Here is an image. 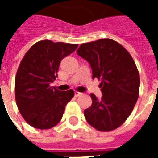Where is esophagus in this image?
Listing matches in <instances>:
<instances>
[{"label": "esophagus", "instance_id": "34e87169", "mask_svg": "<svg viewBox=\"0 0 158 158\" xmlns=\"http://www.w3.org/2000/svg\"><path fill=\"white\" fill-rule=\"evenodd\" d=\"M81 95H82V93L79 92V91H75V92H74V96H75V97H79V96H81Z\"/></svg>", "mask_w": 158, "mask_h": 158}]
</instances>
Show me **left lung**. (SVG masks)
I'll use <instances>...</instances> for the list:
<instances>
[{"label":"left lung","instance_id":"obj_1","mask_svg":"<svg viewBox=\"0 0 158 158\" xmlns=\"http://www.w3.org/2000/svg\"><path fill=\"white\" fill-rule=\"evenodd\" d=\"M77 54L92 69V79L102 82V100L90 94L92 105L84 115L89 125L108 132L125 122L139 97V74L129 52L118 42L101 39L81 44Z\"/></svg>","mask_w":158,"mask_h":158}]
</instances>
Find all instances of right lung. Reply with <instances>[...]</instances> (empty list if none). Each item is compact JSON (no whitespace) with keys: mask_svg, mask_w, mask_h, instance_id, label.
<instances>
[{"mask_svg":"<svg viewBox=\"0 0 158 158\" xmlns=\"http://www.w3.org/2000/svg\"><path fill=\"white\" fill-rule=\"evenodd\" d=\"M78 45L43 40L33 45L23 57L15 77V99L21 115L30 126L48 129L61 121L74 91H60L50 84L57 76L61 61Z\"/></svg>","mask_w":158,"mask_h":158,"instance_id":"add662e5","label":"right lung"}]
</instances>
